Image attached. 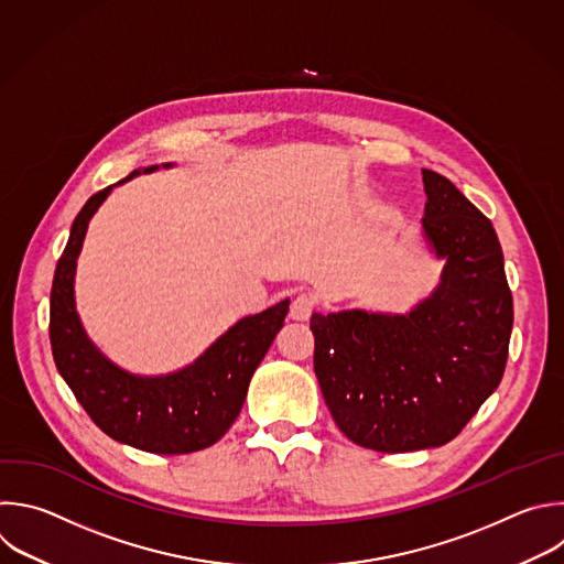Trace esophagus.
Masks as SVG:
<instances>
[{"label":"esophagus","mask_w":564,"mask_h":564,"mask_svg":"<svg viewBox=\"0 0 564 564\" xmlns=\"http://www.w3.org/2000/svg\"><path fill=\"white\" fill-rule=\"evenodd\" d=\"M314 312V301L305 294H299L294 301H292V307H290V318L292 321H307Z\"/></svg>","instance_id":"obj_1"}]
</instances>
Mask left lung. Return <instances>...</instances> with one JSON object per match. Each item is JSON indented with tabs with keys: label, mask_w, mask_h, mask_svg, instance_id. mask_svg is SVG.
I'll return each instance as SVG.
<instances>
[{
	"label": "left lung",
	"mask_w": 564,
	"mask_h": 564,
	"mask_svg": "<svg viewBox=\"0 0 564 564\" xmlns=\"http://www.w3.org/2000/svg\"><path fill=\"white\" fill-rule=\"evenodd\" d=\"M421 235L445 261L441 283L405 314L314 312V371L338 430L403 454L456 438L500 386L513 301L491 221L438 172L423 170Z\"/></svg>",
	"instance_id": "1"
}]
</instances>
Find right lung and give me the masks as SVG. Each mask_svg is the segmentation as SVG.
Wrapping results in <instances>:
<instances>
[{
	"instance_id": "1",
	"label": "right lung",
	"mask_w": 564,
	"mask_h": 564,
	"mask_svg": "<svg viewBox=\"0 0 564 564\" xmlns=\"http://www.w3.org/2000/svg\"><path fill=\"white\" fill-rule=\"evenodd\" d=\"M172 165L139 167L115 185ZM115 185L86 202L57 261L51 290L53 358L95 425L117 443L165 456L199 452L215 445L237 421L252 373L283 327L290 299L237 321L195 362L176 371L141 377L119 367L90 340L75 305V272L86 230Z\"/></svg>"
}]
</instances>
